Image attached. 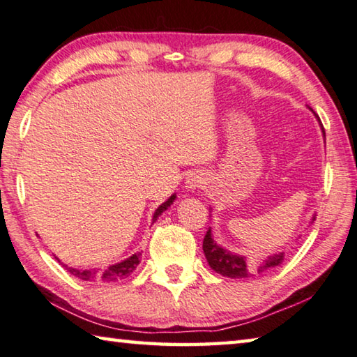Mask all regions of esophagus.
Here are the masks:
<instances>
[{"label":"esophagus","instance_id":"obj_1","mask_svg":"<svg viewBox=\"0 0 357 357\" xmlns=\"http://www.w3.org/2000/svg\"><path fill=\"white\" fill-rule=\"evenodd\" d=\"M203 184H204V179L201 174L193 173L189 178H187V187H189V189H198V187H201Z\"/></svg>","mask_w":357,"mask_h":357}]
</instances>
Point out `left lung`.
Masks as SVG:
<instances>
[{"label":"left lung","instance_id":"1","mask_svg":"<svg viewBox=\"0 0 357 357\" xmlns=\"http://www.w3.org/2000/svg\"><path fill=\"white\" fill-rule=\"evenodd\" d=\"M321 129H323V134H325V128H323V125H321ZM203 251L207 262L211 265V268L222 276H228V278L255 276L256 273H262L265 270L276 267V265H280L284 259V255L280 252V255H273L267 259H262V261L250 262L246 257L232 255V252L223 250L222 246H218L215 242H213L211 229L207 231L204 236Z\"/></svg>","mask_w":357,"mask_h":357}]
</instances>
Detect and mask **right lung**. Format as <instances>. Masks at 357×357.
<instances>
[{
  "label": "right lung",
  "instance_id": "1",
  "mask_svg": "<svg viewBox=\"0 0 357 357\" xmlns=\"http://www.w3.org/2000/svg\"><path fill=\"white\" fill-rule=\"evenodd\" d=\"M176 195H172L168 198L165 203H162L156 212H154V217H153V223L156 222L158 217L160 215L162 212L167 211V207L170 206ZM61 262V261H59ZM140 262V252H135L131 257H128L126 261H123L120 264H115L111 265V267H106L102 270H77V268H70L67 265H63V267H67V270L70 271L71 275L79 278L82 281H96V282H115V281H120V280H125L129 275L132 273V271L137 268V265Z\"/></svg>",
  "mask_w": 357,
  "mask_h": 357
}]
</instances>
